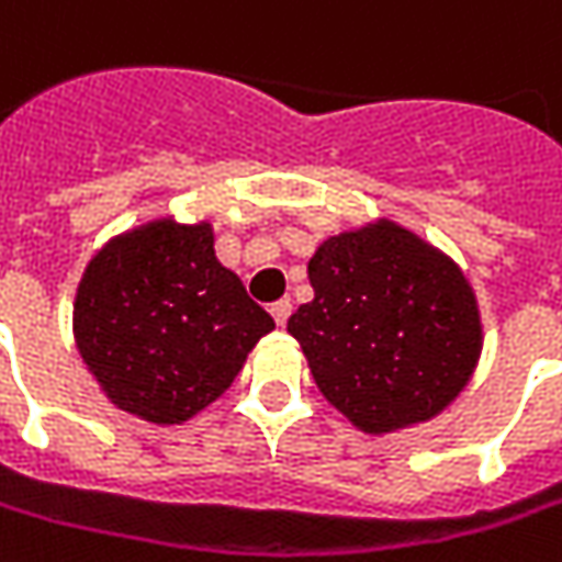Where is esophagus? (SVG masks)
Segmentation results:
<instances>
[{"instance_id": "esophagus-1", "label": "esophagus", "mask_w": 562, "mask_h": 562, "mask_svg": "<svg viewBox=\"0 0 562 562\" xmlns=\"http://www.w3.org/2000/svg\"><path fill=\"white\" fill-rule=\"evenodd\" d=\"M270 314H273V319H277V326H285V319H289V314H292V301L282 299L277 301V304H270Z\"/></svg>"}]
</instances>
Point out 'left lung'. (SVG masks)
I'll return each instance as SVG.
<instances>
[{
  "instance_id": "8db88e82",
  "label": "left lung",
  "mask_w": 562,
  "mask_h": 562,
  "mask_svg": "<svg viewBox=\"0 0 562 562\" xmlns=\"http://www.w3.org/2000/svg\"><path fill=\"white\" fill-rule=\"evenodd\" d=\"M314 301L289 317L323 397L367 436L436 419L473 379L482 317L470 280L414 229L376 217L323 239Z\"/></svg>"
}]
</instances>
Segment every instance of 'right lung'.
<instances>
[{
  "label": "right lung",
  "mask_w": 562,
  "mask_h": 562,
  "mask_svg": "<svg viewBox=\"0 0 562 562\" xmlns=\"http://www.w3.org/2000/svg\"><path fill=\"white\" fill-rule=\"evenodd\" d=\"M273 317L217 261L214 226L155 217L111 236L74 295V341L105 397L180 426L233 385Z\"/></svg>",
  "instance_id": "add662e5"
}]
</instances>
